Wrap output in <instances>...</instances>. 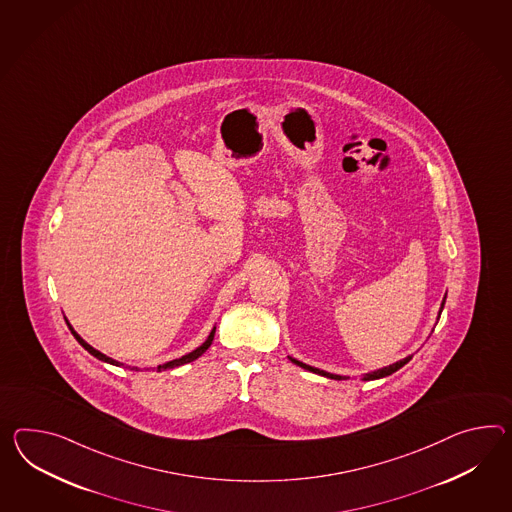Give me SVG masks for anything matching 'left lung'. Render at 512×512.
I'll return each mask as SVG.
<instances>
[{"instance_id":"8db88e82","label":"left lung","mask_w":512,"mask_h":512,"mask_svg":"<svg viewBox=\"0 0 512 512\" xmlns=\"http://www.w3.org/2000/svg\"><path fill=\"white\" fill-rule=\"evenodd\" d=\"M444 303H446V298L442 300L440 303V311H438V318H440V314H442V309H444ZM290 361L294 362V364H298L300 368H305V370H309L312 374L324 375V377H329V379H337V381H342V379H349L348 375H337V374H329V372H325V370H320V368H314V366H309V364H305V362L298 361V359H292V357H288ZM412 355L409 357H405V359H401V361L394 362V364H390V366H385V368H379V370H374V372H368V374L362 375V381H374V379H381V377H387V375H392L394 372H398L401 366H405L407 362L411 361Z\"/></svg>"}]
</instances>
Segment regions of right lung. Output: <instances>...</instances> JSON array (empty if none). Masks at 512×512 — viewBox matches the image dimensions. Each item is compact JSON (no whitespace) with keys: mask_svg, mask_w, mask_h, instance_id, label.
<instances>
[{"mask_svg":"<svg viewBox=\"0 0 512 512\" xmlns=\"http://www.w3.org/2000/svg\"><path fill=\"white\" fill-rule=\"evenodd\" d=\"M66 324H68V327H70V331H72V335H74L75 340L83 346V348L87 349L88 353L90 355H94L96 359H100V361L103 362H109V364H113V366H125V364H122V362L114 361V359H111V357H107V355H103L101 351H98V349L92 348L90 344H87L83 338L79 337L77 333L74 331V327L70 325V322L66 320ZM214 331H216V327H212L211 333H209V337H207V340L201 344L200 348L194 349V351H190V353H187V355H183V357H179V359H174V361H168L164 362V364H159L157 366V372H164V370H172V368H177V366H183V364H187V362L196 361L198 357H201L207 349H209V346L212 344V340H214Z\"/></svg>","mask_w":512,"mask_h":512,"instance_id":"right-lung-1","label":"right lung"}]
</instances>
